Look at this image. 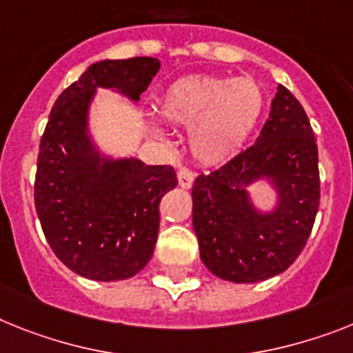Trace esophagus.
Wrapping results in <instances>:
<instances>
[{
    "mask_svg": "<svg viewBox=\"0 0 353 353\" xmlns=\"http://www.w3.org/2000/svg\"><path fill=\"white\" fill-rule=\"evenodd\" d=\"M194 172H192L190 168L181 167L177 170V181H179V186H181V188H190L192 183H194Z\"/></svg>",
    "mask_w": 353,
    "mask_h": 353,
    "instance_id": "esophagus-1",
    "label": "esophagus"
}]
</instances>
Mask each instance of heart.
Masks as SVG:
<instances>
[{
	"label": "heart",
	"mask_w": 353,
	"mask_h": 353,
	"mask_svg": "<svg viewBox=\"0 0 353 353\" xmlns=\"http://www.w3.org/2000/svg\"><path fill=\"white\" fill-rule=\"evenodd\" d=\"M263 111V93L250 77L188 75L167 88L158 103L163 121L190 129L192 152L204 165L232 159ZM154 134L163 138L161 129Z\"/></svg>",
	"instance_id": "1"
}]
</instances>
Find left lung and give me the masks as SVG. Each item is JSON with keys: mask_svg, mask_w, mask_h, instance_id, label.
<instances>
[{"mask_svg": "<svg viewBox=\"0 0 353 353\" xmlns=\"http://www.w3.org/2000/svg\"><path fill=\"white\" fill-rule=\"evenodd\" d=\"M260 176L271 179L281 195L279 208L265 216L243 190ZM192 199L201 260L215 276L254 283L292 265L319 208V168L312 127L291 91L278 84L256 141L197 176Z\"/></svg>", "mask_w": 353, "mask_h": 353, "instance_id": "obj_1", "label": "left lung"}]
</instances>
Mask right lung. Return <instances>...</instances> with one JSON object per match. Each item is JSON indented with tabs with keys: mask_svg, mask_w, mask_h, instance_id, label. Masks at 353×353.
<instances>
[{
	"mask_svg": "<svg viewBox=\"0 0 353 353\" xmlns=\"http://www.w3.org/2000/svg\"><path fill=\"white\" fill-rule=\"evenodd\" d=\"M158 71L152 57L94 62L59 94L41 138L34 201L44 236L66 268L90 280H125L147 265L159 201L177 176L170 165L100 158L85 132L88 105L97 88L140 100Z\"/></svg>",
	"mask_w": 353,
	"mask_h": 353,
	"instance_id": "right-lung-1",
	"label": "right lung"
}]
</instances>
